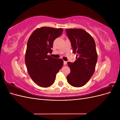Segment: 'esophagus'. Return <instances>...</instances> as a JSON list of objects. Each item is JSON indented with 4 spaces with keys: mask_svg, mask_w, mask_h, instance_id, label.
<instances>
[{
    "mask_svg": "<svg viewBox=\"0 0 120 120\" xmlns=\"http://www.w3.org/2000/svg\"><path fill=\"white\" fill-rule=\"evenodd\" d=\"M64 65H66L67 64V61H64Z\"/></svg>",
    "mask_w": 120,
    "mask_h": 120,
    "instance_id": "esophagus-1",
    "label": "esophagus"
}]
</instances>
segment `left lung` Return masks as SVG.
<instances>
[{
	"instance_id": "1",
	"label": "left lung",
	"mask_w": 120,
	"mask_h": 120,
	"mask_svg": "<svg viewBox=\"0 0 120 120\" xmlns=\"http://www.w3.org/2000/svg\"><path fill=\"white\" fill-rule=\"evenodd\" d=\"M66 31L73 53L77 54L75 62L68 63L71 72L67 79L71 86L81 87L90 80L95 71L98 60L96 43L92 36L82 29L70 28Z\"/></svg>"
}]
</instances>
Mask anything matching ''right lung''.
<instances>
[{"mask_svg": "<svg viewBox=\"0 0 120 120\" xmlns=\"http://www.w3.org/2000/svg\"><path fill=\"white\" fill-rule=\"evenodd\" d=\"M63 31V28L42 27L36 29L28 40L25 63L28 74L39 86L47 88L52 86L63 66L62 59L48 55L52 51L53 41Z\"/></svg>", "mask_w": 120, "mask_h": 120, "instance_id": "1", "label": "right lung"}]
</instances>
